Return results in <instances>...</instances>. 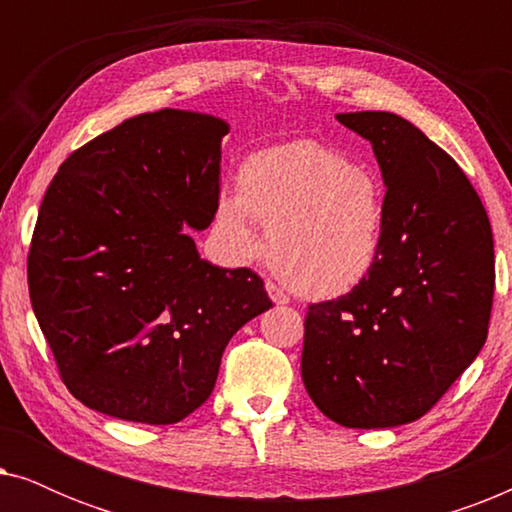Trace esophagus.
Instances as JSON below:
<instances>
[{
    "label": "esophagus",
    "mask_w": 512,
    "mask_h": 512,
    "mask_svg": "<svg viewBox=\"0 0 512 512\" xmlns=\"http://www.w3.org/2000/svg\"><path fill=\"white\" fill-rule=\"evenodd\" d=\"M265 291H268V296H270V300H272V303H275V305H286V303H289V296H286V293H284L282 289H279L277 284L268 282V284H265Z\"/></svg>",
    "instance_id": "34e87169"
}]
</instances>
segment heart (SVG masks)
<instances>
[{
    "label": "heart",
    "mask_w": 512,
    "mask_h": 512,
    "mask_svg": "<svg viewBox=\"0 0 512 512\" xmlns=\"http://www.w3.org/2000/svg\"><path fill=\"white\" fill-rule=\"evenodd\" d=\"M256 223L270 230V265L305 298L354 291L380 263L389 195L370 165L300 139L261 149L237 170V195L221 193L214 226L237 261L261 251Z\"/></svg>",
    "instance_id": "1"
}]
</instances>
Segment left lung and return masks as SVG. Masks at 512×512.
<instances>
[{"mask_svg": "<svg viewBox=\"0 0 512 512\" xmlns=\"http://www.w3.org/2000/svg\"><path fill=\"white\" fill-rule=\"evenodd\" d=\"M335 118L373 144L389 226L366 282L310 305L300 373L328 419L391 429L426 415L485 345L492 228L461 167L410 121L389 111Z\"/></svg>", "mask_w": 512, "mask_h": 512, "instance_id": "obj_1", "label": "left lung"}]
</instances>
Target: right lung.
I'll return each instance as SVG.
<instances>
[{"label":"right lung","mask_w":512,"mask_h":512,"mask_svg":"<svg viewBox=\"0 0 512 512\" xmlns=\"http://www.w3.org/2000/svg\"><path fill=\"white\" fill-rule=\"evenodd\" d=\"M212 114H139L60 165L34 226L30 300L62 382L90 410L177 424L212 394L228 340L272 303L263 279L200 258L221 139Z\"/></svg>","instance_id":"add662e5"}]
</instances>
